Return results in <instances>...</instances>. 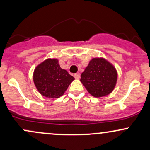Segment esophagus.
<instances>
[{"label":"esophagus","mask_w":150,"mask_h":150,"mask_svg":"<svg viewBox=\"0 0 150 150\" xmlns=\"http://www.w3.org/2000/svg\"><path fill=\"white\" fill-rule=\"evenodd\" d=\"M74 77H75V79H80V75L79 73H76L74 75Z\"/></svg>","instance_id":"esophagus-1"}]
</instances>
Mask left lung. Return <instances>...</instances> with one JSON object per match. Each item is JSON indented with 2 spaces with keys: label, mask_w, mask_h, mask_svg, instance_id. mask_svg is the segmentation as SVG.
Returning a JSON list of instances; mask_svg holds the SVG:
<instances>
[{
  "label": "left lung",
  "mask_w": 150,
  "mask_h": 150,
  "mask_svg": "<svg viewBox=\"0 0 150 150\" xmlns=\"http://www.w3.org/2000/svg\"><path fill=\"white\" fill-rule=\"evenodd\" d=\"M117 72L112 64L104 58H93L81 75L80 81L94 97L108 95L114 89Z\"/></svg>",
  "instance_id": "obj_1"
}]
</instances>
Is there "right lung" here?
Listing matches in <instances>:
<instances>
[{"label": "right lung", "mask_w": 150, "mask_h": 150, "mask_svg": "<svg viewBox=\"0 0 150 150\" xmlns=\"http://www.w3.org/2000/svg\"><path fill=\"white\" fill-rule=\"evenodd\" d=\"M34 85L41 94L46 97H60L64 94L75 78L60 67L57 59H46L35 68Z\"/></svg>", "instance_id": "add662e5"}]
</instances>
